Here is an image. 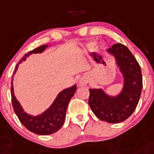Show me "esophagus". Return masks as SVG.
Masks as SVG:
<instances>
[{"label":"esophagus","instance_id":"obj_1","mask_svg":"<svg viewBox=\"0 0 154 154\" xmlns=\"http://www.w3.org/2000/svg\"><path fill=\"white\" fill-rule=\"evenodd\" d=\"M88 81L87 77H82V78H81L79 81V85L80 86H83V85H87Z\"/></svg>","mask_w":154,"mask_h":154}]
</instances>
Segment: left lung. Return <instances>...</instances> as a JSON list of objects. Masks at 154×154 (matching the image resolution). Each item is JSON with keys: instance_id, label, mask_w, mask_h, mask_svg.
<instances>
[{"instance_id": "8db88e82", "label": "left lung", "mask_w": 154, "mask_h": 154, "mask_svg": "<svg viewBox=\"0 0 154 154\" xmlns=\"http://www.w3.org/2000/svg\"><path fill=\"white\" fill-rule=\"evenodd\" d=\"M107 52L115 58L122 73L123 89L118 95L112 96L102 88H90L88 104L98 118L115 124L125 121L135 111L143 88V77L139 63L126 46L116 44Z\"/></svg>"}]
</instances>
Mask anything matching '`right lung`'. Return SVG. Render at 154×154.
Here are the masks:
<instances>
[{"label":"right lung","mask_w":154,"mask_h":154,"mask_svg":"<svg viewBox=\"0 0 154 154\" xmlns=\"http://www.w3.org/2000/svg\"><path fill=\"white\" fill-rule=\"evenodd\" d=\"M48 47V45H41L40 47L33 49V51H30L25 54V55L22 58L21 60L19 61V63L15 67V73L17 71L19 64L23 63V61H25L26 59L29 57V55H30L31 54L43 52ZM12 81H13V79L11 81V87L12 106H13L14 111H15V114L17 115V117H19L20 122L29 131L37 134V135H51V134L59 131L65 121L67 106L77 90L76 85L60 91L52 103V104L44 113L37 115V116H33V115L26 113L22 106L20 105L19 102L15 98Z\"/></svg>","instance_id":"obj_1"}]
</instances>
